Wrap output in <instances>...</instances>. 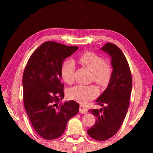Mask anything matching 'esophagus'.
<instances>
[{
  "instance_id": "1",
  "label": "esophagus",
  "mask_w": 153,
  "mask_h": 153,
  "mask_svg": "<svg viewBox=\"0 0 153 153\" xmlns=\"http://www.w3.org/2000/svg\"><path fill=\"white\" fill-rule=\"evenodd\" d=\"M79 113L82 114H86L88 113V108L85 106L81 105L79 107Z\"/></svg>"
}]
</instances>
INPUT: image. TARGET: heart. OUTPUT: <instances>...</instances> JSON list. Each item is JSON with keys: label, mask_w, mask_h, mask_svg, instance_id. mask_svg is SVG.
Masks as SVG:
<instances>
[{"label": "heart", "mask_w": 153, "mask_h": 153, "mask_svg": "<svg viewBox=\"0 0 153 153\" xmlns=\"http://www.w3.org/2000/svg\"><path fill=\"white\" fill-rule=\"evenodd\" d=\"M78 59L80 63L92 72V79L95 82L101 86H105L108 84L111 79V70L110 67L105 64V61L102 57L94 53L86 52L80 55ZM75 69V62L71 59L66 60L62 65L61 76L67 84H70L73 83ZM98 88L93 85H76L67 91V96L71 99L86 104L94 99L98 95Z\"/></svg>", "instance_id": "b5f03b06"}]
</instances>
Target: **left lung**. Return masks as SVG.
<instances>
[{
	"mask_svg": "<svg viewBox=\"0 0 153 153\" xmlns=\"http://www.w3.org/2000/svg\"><path fill=\"white\" fill-rule=\"evenodd\" d=\"M100 50L111 56L113 71L107 88L96 100L102 108L88 111L97 120L87 132L91 138L104 141L117 132L126 117L132 78L128 61L120 48L114 44L107 43Z\"/></svg>",
	"mask_w": 153,
	"mask_h": 153,
	"instance_id": "obj_1",
	"label": "left lung"
}]
</instances>
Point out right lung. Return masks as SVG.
<instances>
[{
	"label": "right lung",
	"instance_id": "1",
	"mask_svg": "<svg viewBox=\"0 0 153 153\" xmlns=\"http://www.w3.org/2000/svg\"><path fill=\"white\" fill-rule=\"evenodd\" d=\"M77 49L46 42L33 52L25 68L22 80L25 109L33 128L45 139L61 136L68 121L79 111V105L73 100L61 101L64 98L61 83L63 62Z\"/></svg>",
	"mask_w": 153,
	"mask_h": 153
}]
</instances>
